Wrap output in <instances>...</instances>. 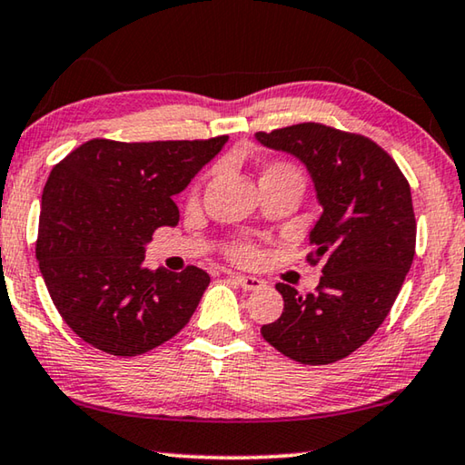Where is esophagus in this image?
<instances>
[{
	"instance_id": "esophagus-1",
	"label": "esophagus",
	"mask_w": 465,
	"mask_h": 465,
	"mask_svg": "<svg viewBox=\"0 0 465 465\" xmlns=\"http://www.w3.org/2000/svg\"><path fill=\"white\" fill-rule=\"evenodd\" d=\"M230 279L240 285L243 291H256L264 287V281L256 279V277H246V274H230Z\"/></svg>"
}]
</instances>
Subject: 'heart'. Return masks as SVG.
Listing matches in <instances>:
<instances>
[{"instance_id": "1", "label": "heart", "mask_w": 465, "mask_h": 465, "mask_svg": "<svg viewBox=\"0 0 465 465\" xmlns=\"http://www.w3.org/2000/svg\"><path fill=\"white\" fill-rule=\"evenodd\" d=\"M264 180H287V183H295L303 188L302 172H299L293 163H287V162L266 163L262 168L261 183H264ZM232 256L240 262H252L258 258V250L254 246H250V243H240V246L232 248Z\"/></svg>"}]
</instances>
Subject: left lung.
<instances>
[{"instance_id":"left-lung-1","label":"left lung","mask_w":465,"mask_h":465,"mask_svg":"<svg viewBox=\"0 0 465 465\" xmlns=\"http://www.w3.org/2000/svg\"><path fill=\"white\" fill-rule=\"evenodd\" d=\"M262 145L305 163L324 213L310 233L322 264L313 293L279 282L285 308L264 341L303 365L336 363L373 336L411 271L416 219L411 184L393 157L365 135L322 123L256 133Z\"/></svg>"}]
</instances>
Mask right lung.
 Segmentation results:
<instances>
[{
    "instance_id": "right-lung-1",
    "label": "right lung",
    "mask_w": 465,
    "mask_h": 465,
    "mask_svg": "<svg viewBox=\"0 0 465 465\" xmlns=\"http://www.w3.org/2000/svg\"><path fill=\"white\" fill-rule=\"evenodd\" d=\"M227 135L194 141L90 139L51 170L36 258L54 308L98 351L137 357L170 341L199 305L209 274L145 269V243L176 225L184 191Z\"/></svg>"
}]
</instances>
